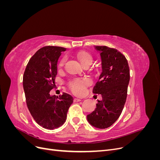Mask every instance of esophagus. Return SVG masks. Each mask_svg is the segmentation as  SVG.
I'll return each instance as SVG.
<instances>
[{
    "label": "esophagus",
    "instance_id": "esophagus-1",
    "mask_svg": "<svg viewBox=\"0 0 160 160\" xmlns=\"http://www.w3.org/2000/svg\"><path fill=\"white\" fill-rule=\"evenodd\" d=\"M73 101H74V102H79V101H81V99H77V98H75Z\"/></svg>",
    "mask_w": 160,
    "mask_h": 160
}]
</instances>
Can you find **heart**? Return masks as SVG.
I'll list each match as a JSON object with an SVG mask.
<instances>
[{"label": "heart", "mask_w": 160, "mask_h": 160, "mask_svg": "<svg viewBox=\"0 0 160 160\" xmlns=\"http://www.w3.org/2000/svg\"><path fill=\"white\" fill-rule=\"evenodd\" d=\"M77 59L79 60L81 63L84 65L85 64H91L93 58L88 52H79L77 53ZM66 62V57H63L60 61V66H62ZM91 83V81L88 78H85L83 79H75L70 83L71 89L73 93L77 95H81L85 91V87Z\"/></svg>", "instance_id": "b5f03b06"}]
</instances>
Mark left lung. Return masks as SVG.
Here are the masks:
<instances>
[{"label": "left lung", "mask_w": 160, "mask_h": 160, "mask_svg": "<svg viewBox=\"0 0 160 160\" xmlns=\"http://www.w3.org/2000/svg\"><path fill=\"white\" fill-rule=\"evenodd\" d=\"M99 51L102 72L93 89L101 94L95 109L88 115V122L96 128L105 129L112 125L122 113L127 98L129 68L125 57L115 49L95 46Z\"/></svg>", "instance_id": "obj_1"}]
</instances>
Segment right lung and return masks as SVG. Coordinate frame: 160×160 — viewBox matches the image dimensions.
Masks as SVG:
<instances>
[{
	"label": "right lung",
	"mask_w": 160,
	"mask_h": 160,
	"mask_svg": "<svg viewBox=\"0 0 160 160\" xmlns=\"http://www.w3.org/2000/svg\"><path fill=\"white\" fill-rule=\"evenodd\" d=\"M65 50L54 46L41 48L31 58L23 75L27 108L35 122L48 129H57L65 122L73 102L72 97L66 93L57 98L49 93L55 87L58 59Z\"/></svg>",
	"instance_id": "right-lung-1"
}]
</instances>
